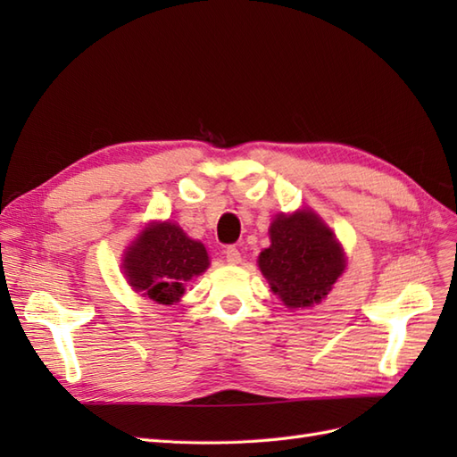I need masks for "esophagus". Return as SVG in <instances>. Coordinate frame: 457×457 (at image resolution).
Segmentation results:
<instances>
[{
  "label": "esophagus",
  "instance_id": "esophagus-1",
  "mask_svg": "<svg viewBox=\"0 0 457 457\" xmlns=\"http://www.w3.org/2000/svg\"><path fill=\"white\" fill-rule=\"evenodd\" d=\"M226 261H228L229 265L241 263V253H239V249H237L236 245H229V247L226 249Z\"/></svg>",
  "mask_w": 457,
  "mask_h": 457
}]
</instances>
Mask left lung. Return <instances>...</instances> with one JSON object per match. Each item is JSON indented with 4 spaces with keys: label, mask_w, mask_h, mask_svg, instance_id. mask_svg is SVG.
Returning <instances> with one entry per match:
<instances>
[{
    "label": "left lung",
    "mask_w": 457,
    "mask_h": 457,
    "mask_svg": "<svg viewBox=\"0 0 457 457\" xmlns=\"http://www.w3.org/2000/svg\"><path fill=\"white\" fill-rule=\"evenodd\" d=\"M270 247L259 267L273 293L290 308L320 303L344 270V251L316 213L303 210L270 223Z\"/></svg>",
    "instance_id": "8db88e82"
}]
</instances>
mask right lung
Masks as SVG:
<instances>
[{
    "mask_svg": "<svg viewBox=\"0 0 457 457\" xmlns=\"http://www.w3.org/2000/svg\"><path fill=\"white\" fill-rule=\"evenodd\" d=\"M208 253L174 223H153L125 253L129 285L159 304H172L184 295V283L208 269Z\"/></svg>",
    "mask_w": 457,
    "mask_h": 457,
    "instance_id": "obj_1",
    "label": "right lung"
}]
</instances>
